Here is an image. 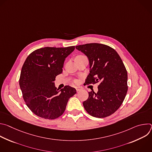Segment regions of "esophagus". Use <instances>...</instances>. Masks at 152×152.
<instances>
[{"label":"esophagus","instance_id":"1","mask_svg":"<svg viewBox=\"0 0 152 152\" xmlns=\"http://www.w3.org/2000/svg\"><path fill=\"white\" fill-rule=\"evenodd\" d=\"M76 90L77 91H80L82 90V88L80 87V86H77V87H76Z\"/></svg>","mask_w":152,"mask_h":152}]
</instances>
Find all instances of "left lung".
Masks as SVG:
<instances>
[{"label":"left lung","mask_w":152,"mask_h":152,"mask_svg":"<svg viewBox=\"0 0 152 152\" xmlns=\"http://www.w3.org/2000/svg\"><path fill=\"white\" fill-rule=\"evenodd\" d=\"M76 48L89 59L90 70L85 83L99 84L97 93L89 92L88 99L83 102L85 110L97 118L112 115L123 103L128 90L127 73L120 56L113 48L99 43Z\"/></svg>","instance_id":"left-lung-1"}]
</instances>
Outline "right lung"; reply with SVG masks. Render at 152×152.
Returning <instances> with one entry per match:
<instances>
[{
	"label": "right lung",
	"mask_w": 152,
	"mask_h": 152,
	"mask_svg": "<svg viewBox=\"0 0 152 152\" xmlns=\"http://www.w3.org/2000/svg\"><path fill=\"white\" fill-rule=\"evenodd\" d=\"M75 49V46L40 48L25 60L19 85L26 105L36 115L49 120L58 118L66 110L69 99L76 93L69 85L59 92L53 82L62 73L65 59Z\"/></svg>",
	"instance_id": "add662e5"
}]
</instances>
